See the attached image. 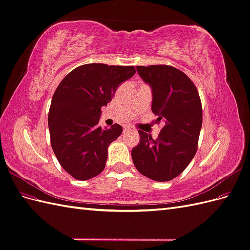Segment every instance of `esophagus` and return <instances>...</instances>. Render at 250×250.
Wrapping results in <instances>:
<instances>
[{
	"mask_svg": "<svg viewBox=\"0 0 250 250\" xmlns=\"http://www.w3.org/2000/svg\"><path fill=\"white\" fill-rule=\"evenodd\" d=\"M129 130H131V127L124 126V132H127V131H129Z\"/></svg>",
	"mask_w": 250,
	"mask_h": 250,
	"instance_id": "esophagus-1",
	"label": "esophagus"
}]
</instances>
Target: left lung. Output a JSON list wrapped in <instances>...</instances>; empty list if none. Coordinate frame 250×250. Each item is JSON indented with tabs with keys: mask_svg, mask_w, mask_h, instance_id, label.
<instances>
[{
	"mask_svg": "<svg viewBox=\"0 0 250 250\" xmlns=\"http://www.w3.org/2000/svg\"><path fill=\"white\" fill-rule=\"evenodd\" d=\"M152 88V112L163 128L156 140L139 130L140 144L131 151L138 171L150 179L169 181L188 167L198 148L202 125L201 100L193 81L167 64L137 66Z\"/></svg>",
	"mask_w": 250,
	"mask_h": 250,
	"instance_id": "1",
	"label": "left lung"
}]
</instances>
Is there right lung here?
Listing matches in <instances>:
<instances>
[{
  "label": "right lung",
  "instance_id": "obj_1",
  "mask_svg": "<svg viewBox=\"0 0 250 250\" xmlns=\"http://www.w3.org/2000/svg\"><path fill=\"white\" fill-rule=\"evenodd\" d=\"M135 74L132 65L87 63L70 72L53 95L48 116L51 146L62 167L72 177L87 180L100 174L107 148L123 129L98 125L120 83Z\"/></svg>",
  "mask_w": 250,
  "mask_h": 250
}]
</instances>
